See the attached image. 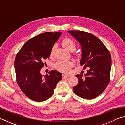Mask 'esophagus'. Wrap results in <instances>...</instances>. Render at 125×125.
<instances>
[{
  "label": "esophagus",
  "instance_id": "obj_1",
  "mask_svg": "<svg viewBox=\"0 0 125 125\" xmlns=\"http://www.w3.org/2000/svg\"><path fill=\"white\" fill-rule=\"evenodd\" d=\"M68 77H70V75H68V74H63V78H68Z\"/></svg>",
  "mask_w": 125,
  "mask_h": 125
}]
</instances>
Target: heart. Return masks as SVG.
<instances>
[{"label": "heart", "mask_w": 125, "mask_h": 125, "mask_svg": "<svg viewBox=\"0 0 125 125\" xmlns=\"http://www.w3.org/2000/svg\"><path fill=\"white\" fill-rule=\"evenodd\" d=\"M62 45L67 50L73 52L76 48V44L72 39L69 38H65L62 41ZM57 48V45L54 44L52 47L51 51V55H52L54 53L55 49ZM73 65V62L72 61H59L55 64V68L59 72L63 73H67L70 71L71 67Z\"/></svg>", "instance_id": "heart-1"}]
</instances>
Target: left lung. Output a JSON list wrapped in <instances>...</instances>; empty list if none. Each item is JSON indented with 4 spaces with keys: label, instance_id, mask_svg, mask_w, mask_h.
<instances>
[{
    "label": "left lung",
    "instance_id": "1",
    "mask_svg": "<svg viewBox=\"0 0 125 125\" xmlns=\"http://www.w3.org/2000/svg\"><path fill=\"white\" fill-rule=\"evenodd\" d=\"M68 32L80 43L82 57L80 64L87 73L77 74L78 83L73 91L80 97L89 100L97 97L104 92L110 82L111 57L101 41L91 33L81 31Z\"/></svg>",
    "mask_w": 125,
    "mask_h": 125
}]
</instances>
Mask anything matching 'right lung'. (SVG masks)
Masks as SVG:
<instances>
[{"label":"right lung","instance_id":"add662e5","mask_svg":"<svg viewBox=\"0 0 125 125\" xmlns=\"http://www.w3.org/2000/svg\"><path fill=\"white\" fill-rule=\"evenodd\" d=\"M61 34L46 32L35 36L23 45L15 57L17 82L31 100L42 102L50 98L57 83L62 80V73L55 70L49 71V75L45 76L40 73L44 60L49 58L51 49Z\"/></svg>","mask_w":125,"mask_h":125}]
</instances>
